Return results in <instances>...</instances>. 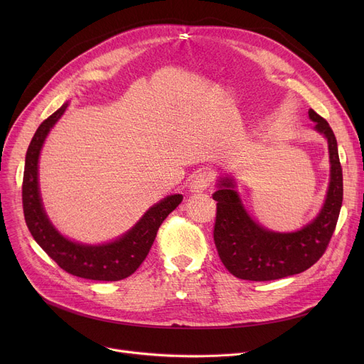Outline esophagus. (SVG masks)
Returning <instances> with one entry per match:
<instances>
[{"label":"esophagus","instance_id":"obj_1","mask_svg":"<svg viewBox=\"0 0 364 364\" xmlns=\"http://www.w3.org/2000/svg\"><path fill=\"white\" fill-rule=\"evenodd\" d=\"M213 183V174L209 171H200L193 177L192 183H190V190L193 193H202L205 190L211 186Z\"/></svg>","mask_w":364,"mask_h":364}]
</instances>
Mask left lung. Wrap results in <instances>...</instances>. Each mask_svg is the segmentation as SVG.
I'll list each match as a JSON object with an SVG mask.
<instances>
[{"label":"left lung","mask_w":364,"mask_h":364,"mask_svg":"<svg viewBox=\"0 0 364 364\" xmlns=\"http://www.w3.org/2000/svg\"><path fill=\"white\" fill-rule=\"evenodd\" d=\"M309 117L316 122L314 129L328 139L331 162L326 200L313 221L294 233L270 232L247 215L232 178H221L213 195L217 200V251L225 269L239 279L267 282L302 273L320 259L331 242L342 206V168L328 121L313 109Z\"/></svg>","instance_id":"1"}]
</instances>
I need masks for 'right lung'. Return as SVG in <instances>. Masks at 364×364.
Here are the masks:
<instances>
[{"label":"right lung","mask_w":364,"mask_h":364,"mask_svg":"<svg viewBox=\"0 0 364 364\" xmlns=\"http://www.w3.org/2000/svg\"><path fill=\"white\" fill-rule=\"evenodd\" d=\"M68 103L57 109L40 127L26 151L22 202L29 232L57 265L76 277L117 282L131 276L147 257L164 220L181 203V195H171L153 205L141 220L119 239L105 245L72 242L55 230L48 220L38 187V159L47 134L60 119Z\"/></svg>","instance_id":"1"}]
</instances>
